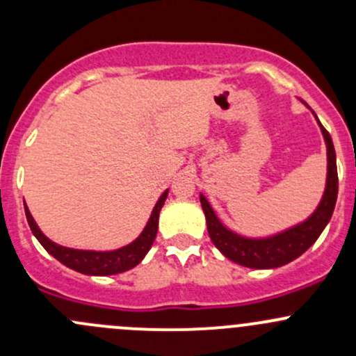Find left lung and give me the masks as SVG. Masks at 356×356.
<instances>
[{
  "label": "left lung",
  "instance_id": "1",
  "mask_svg": "<svg viewBox=\"0 0 356 356\" xmlns=\"http://www.w3.org/2000/svg\"><path fill=\"white\" fill-rule=\"evenodd\" d=\"M301 103L307 108H310L305 102ZM314 117L317 120L318 127H321V132L325 141V149H327V177H325L324 195H322L321 201H318L317 208L303 222H300L296 225H291V227L284 229L281 232H275V234L264 236V238H250V236L238 234L236 231L229 229L217 217V213L213 211L207 196L203 193L200 195L201 208H203L204 218H207V227L210 239L217 246V250L225 258L234 261V264L243 265V267L248 268L282 267V265L296 260L298 257H301L308 248L314 245L318 239V236L322 234V231L325 229V225L331 220L337 200L336 152H334V145L329 132L322 127L317 115L314 113Z\"/></svg>",
  "mask_w": 356,
  "mask_h": 356
}]
</instances>
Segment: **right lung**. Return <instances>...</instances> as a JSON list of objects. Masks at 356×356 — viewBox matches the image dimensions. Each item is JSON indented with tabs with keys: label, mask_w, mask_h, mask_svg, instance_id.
<instances>
[{
	"label": "right lung",
	"mask_w": 356,
	"mask_h": 356,
	"mask_svg": "<svg viewBox=\"0 0 356 356\" xmlns=\"http://www.w3.org/2000/svg\"><path fill=\"white\" fill-rule=\"evenodd\" d=\"M168 196L167 191L161 193V196L158 198L155 208H153L152 215H149L148 222H146L145 229H143L141 234L134 239L129 245L117 248V250H75V248H67L62 245H56L55 241L48 238V236L42 234V231L39 229V225L35 224L34 217L29 211L27 204L24 201L25 208V217H27L29 227H31L32 234L35 236L41 246L48 251L51 257H55L60 264H63L65 267L72 268L75 272H81L86 275H115L122 274L125 270H131L136 265H139L143 261V258L146 257L149 250H152L153 243H155L156 232H158V217H160V210L163 207L165 200Z\"/></svg>",
	"instance_id": "add662e5"
}]
</instances>
